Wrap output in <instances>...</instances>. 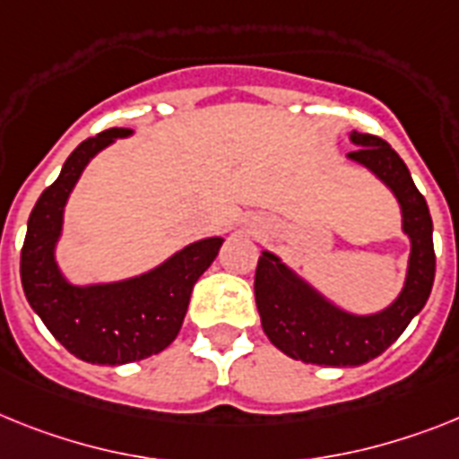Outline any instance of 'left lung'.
I'll return each instance as SVG.
<instances>
[{
    "label": "left lung",
    "instance_id": "left-lung-1",
    "mask_svg": "<svg viewBox=\"0 0 459 459\" xmlns=\"http://www.w3.org/2000/svg\"><path fill=\"white\" fill-rule=\"evenodd\" d=\"M350 144L357 149L348 153V160L390 188L402 212V233L411 245L402 291L383 310L352 313L326 299L268 249L261 252L254 277V296L268 341L291 359L317 367H361L383 354L425 307L437 271L429 207L406 163L376 134L352 130Z\"/></svg>",
    "mask_w": 459,
    "mask_h": 459
}]
</instances>
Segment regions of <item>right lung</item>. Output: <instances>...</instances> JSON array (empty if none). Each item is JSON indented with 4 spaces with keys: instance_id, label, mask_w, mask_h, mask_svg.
I'll list each match as a JSON object with an SVG mask.
<instances>
[{
    "instance_id": "obj_1",
    "label": "right lung",
    "mask_w": 459,
    "mask_h": 459,
    "mask_svg": "<svg viewBox=\"0 0 459 459\" xmlns=\"http://www.w3.org/2000/svg\"><path fill=\"white\" fill-rule=\"evenodd\" d=\"M130 128H109L81 142L46 188L27 221L21 282L27 303L69 352L100 367H121L163 352L186 317L191 289L217 259L223 238L188 242L140 275L111 282H72L57 264L65 207L92 158Z\"/></svg>"
}]
</instances>
